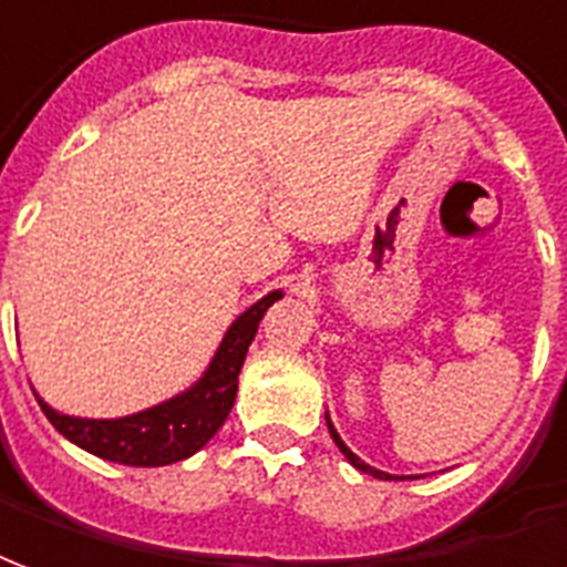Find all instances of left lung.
Returning <instances> with one entry per match:
<instances>
[{"mask_svg": "<svg viewBox=\"0 0 567 567\" xmlns=\"http://www.w3.org/2000/svg\"><path fill=\"white\" fill-rule=\"evenodd\" d=\"M327 430H330V435H333V442L339 444V451H342V454L348 456V463L354 465V468H360V472H367V475L379 477V481H388L390 475H384V472H379V468H372V465H367V463H363V460H360V456H354V454H351V451H348L346 442H342L337 430H333V423H330V417H327Z\"/></svg>", "mask_w": 567, "mask_h": 567, "instance_id": "left-lung-1", "label": "left lung"}]
</instances>
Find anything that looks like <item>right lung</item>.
I'll return each mask as SVG.
<instances>
[{
  "mask_svg": "<svg viewBox=\"0 0 567 567\" xmlns=\"http://www.w3.org/2000/svg\"><path fill=\"white\" fill-rule=\"evenodd\" d=\"M279 297L282 291H272L255 306H249L225 333L204 379L162 405H153L132 417H120V421L69 417V414L53 412L48 402L35 396L38 405L69 442L102 456V460L141 465V468L179 463L186 456L198 454L200 447L219 433V426L230 414L234 396H237V375H240L246 351L258 333L264 312Z\"/></svg>",
  "mask_w": 567,
  "mask_h": 567,
  "instance_id": "add662e5",
  "label": "right lung"
}]
</instances>
